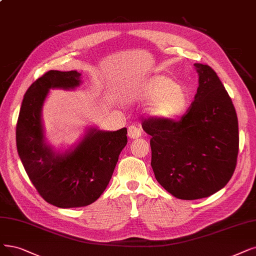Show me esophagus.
I'll list each match as a JSON object with an SVG mask.
<instances>
[{
	"instance_id": "1",
	"label": "esophagus",
	"mask_w": 256,
	"mask_h": 256,
	"mask_svg": "<svg viewBox=\"0 0 256 256\" xmlns=\"http://www.w3.org/2000/svg\"><path fill=\"white\" fill-rule=\"evenodd\" d=\"M142 136V131L136 126H129L128 128V136L130 138H138Z\"/></svg>"
}]
</instances>
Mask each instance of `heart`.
Masks as SVG:
<instances>
[{
    "label": "heart",
    "instance_id": "obj_1",
    "mask_svg": "<svg viewBox=\"0 0 256 256\" xmlns=\"http://www.w3.org/2000/svg\"><path fill=\"white\" fill-rule=\"evenodd\" d=\"M138 100L151 102L149 116L160 122H173L187 114L191 105L188 91L166 76H153L138 89Z\"/></svg>",
    "mask_w": 256,
    "mask_h": 256
}]
</instances>
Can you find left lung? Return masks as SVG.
<instances>
[{
  "label": "left lung",
  "instance_id": "left-lung-1",
  "mask_svg": "<svg viewBox=\"0 0 256 256\" xmlns=\"http://www.w3.org/2000/svg\"><path fill=\"white\" fill-rule=\"evenodd\" d=\"M198 92L180 120H149L151 167L156 180L180 200H198L222 189L238 153V122L232 100L210 66L194 64Z\"/></svg>",
  "mask_w": 256,
  "mask_h": 256
}]
</instances>
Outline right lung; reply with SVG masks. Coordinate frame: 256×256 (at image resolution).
<instances>
[{
    "mask_svg": "<svg viewBox=\"0 0 256 256\" xmlns=\"http://www.w3.org/2000/svg\"><path fill=\"white\" fill-rule=\"evenodd\" d=\"M76 70H50L32 84L24 96L16 124L18 156L34 186L47 202L58 208L85 207L108 186L127 128L116 131L90 127L78 144L64 152L46 140L42 110L50 89L74 90L82 83Z\"/></svg>",
    "mask_w": 256,
    "mask_h": 256,
    "instance_id": "add662e5",
    "label": "right lung"
}]
</instances>
